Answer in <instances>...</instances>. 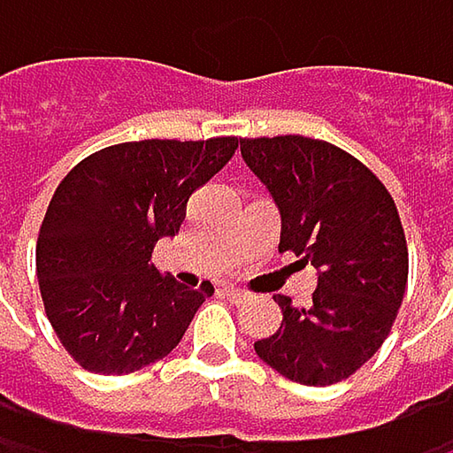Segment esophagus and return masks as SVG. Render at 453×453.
Wrapping results in <instances>:
<instances>
[{
    "label": "esophagus",
    "mask_w": 453,
    "mask_h": 453,
    "mask_svg": "<svg viewBox=\"0 0 453 453\" xmlns=\"http://www.w3.org/2000/svg\"><path fill=\"white\" fill-rule=\"evenodd\" d=\"M223 294H226L230 302H235V304H243V302H249V291H243V288H235V286H226V288H223Z\"/></svg>",
    "instance_id": "34e87169"
}]
</instances>
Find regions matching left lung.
<instances>
[{"mask_svg": "<svg viewBox=\"0 0 453 453\" xmlns=\"http://www.w3.org/2000/svg\"><path fill=\"white\" fill-rule=\"evenodd\" d=\"M241 157L280 210L278 249L317 267L312 304L275 296L283 322L254 351L302 386L346 380L383 346L407 291L399 210L370 167L327 141L241 138Z\"/></svg>", "mask_w": 453, "mask_h": 453, "instance_id": "8db88e82", "label": "left lung"}]
</instances>
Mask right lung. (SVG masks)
<instances>
[{
  "label": "right lung",
  "instance_id": "right-lung-1",
  "mask_svg": "<svg viewBox=\"0 0 453 453\" xmlns=\"http://www.w3.org/2000/svg\"><path fill=\"white\" fill-rule=\"evenodd\" d=\"M238 138H146L81 159L57 186L36 241L44 310L65 351L88 372L128 375L167 357L215 294L151 265L188 196L226 167Z\"/></svg>",
  "mask_w": 453,
  "mask_h": 453
}]
</instances>
